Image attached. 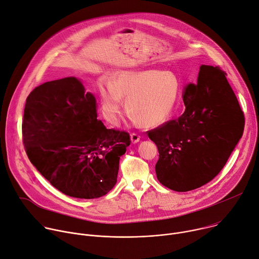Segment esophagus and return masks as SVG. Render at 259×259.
<instances>
[{
	"instance_id": "obj_1",
	"label": "esophagus",
	"mask_w": 259,
	"mask_h": 259,
	"mask_svg": "<svg viewBox=\"0 0 259 259\" xmlns=\"http://www.w3.org/2000/svg\"><path fill=\"white\" fill-rule=\"evenodd\" d=\"M140 139H141L140 135H138V134H136V133H133V134L131 135V140H132L133 143H138V142L140 141Z\"/></svg>"
}]
</instances>
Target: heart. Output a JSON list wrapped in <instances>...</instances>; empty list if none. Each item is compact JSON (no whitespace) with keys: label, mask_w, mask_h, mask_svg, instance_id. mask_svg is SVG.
<instances>
[{"label":"heart","mask_w":259,"mask_h":259,"mask_svg":"<svg viewBox=\"0 0 259 259\" xmlns=\"http://www.w3.org/2000/svg\"><path fill=\"white\" fill-rule=\"evenodd\" d=\"M100 94L103 115L110 123L118 121L124 98L132 117L144 126H156L174 112L180 81L170 71H123L114 76L112 83L102 84Z\"/></svg>","instance_id":"obj_1"}]
</instances>
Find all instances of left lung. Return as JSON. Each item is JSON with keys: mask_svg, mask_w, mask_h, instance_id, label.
I'll use <instances>...</instances> for the list:
<instances>
[{"mask_svg": "<svg viewBox=\"0 0 259 259\" xmlns=\"http://www.w3.org/2000/svg\"><path fill=\"white\" fill-rule=\"evenodd\" d=\"M225 76L218 67L200 66L197 83L184 89V113L147 132L158 149L155 171L163 186L184 192L207 184L242 138L244 113Z\"/></svg>", "mask_w": 259, "mask_h": 259, "instance_id": "obj_1", "label": "left lung"}]
</instances>
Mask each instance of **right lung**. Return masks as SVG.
Listing matches in <instances>:
<instances>
[{
    "label": "right lung",
    "mask_w": 259,
    "mask_h": 259,
    "mask_svg": "<svg viewBox=\"0 0 259 259\" xmlns=\"http://www.w3.org/2000/svg\"><path fill=\"white\" fill-rule=\"evenodd\" d=\"M97 117L96 98L75 77L43 83L26 98L22 142L27 157L69 196L101 197L117 182L130 134L108 130Z\"/></svg>",
    "instance_id": "right-lung-1"
}]
</instances>
